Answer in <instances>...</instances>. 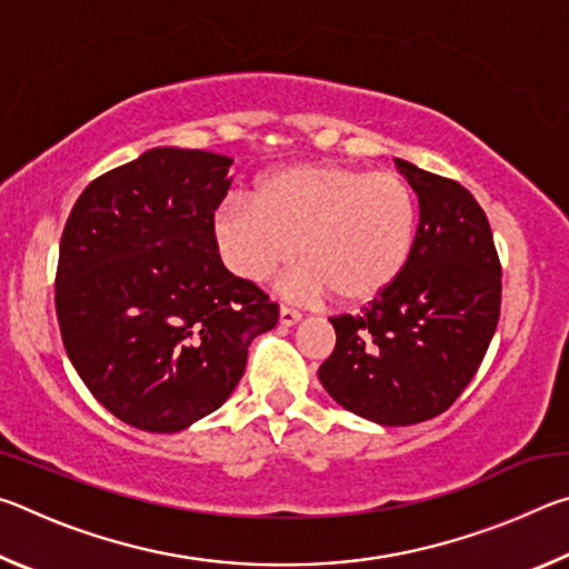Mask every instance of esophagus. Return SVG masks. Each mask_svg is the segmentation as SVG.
Wrapping results in <instances>:
<instances>
[{
    "instance_id": "34e87169",
    "label": "esophagus",
    "mask_w": 569,
    "mask_h": 569,
    "mask_svg": "<svg viewBox=\"0 0 569 569\" xmlns=\"http://www.w3.org/2000/svg\"><path fill=\"white\" fill-rule=\"evenodd\" d=\"M278 321H281V326H293L301 321V313L291 306H281V311H278Z\"/></svg>"
}]
</instances>
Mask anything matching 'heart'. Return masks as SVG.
<instances>
[{
	"label": "heart",
	"mask_w": 569,
	"mask_h": 569,
	"mask_svg": "<svg viewBox=\"0 0 569 569\" xmlns=\"http://www.w3.org/2000/svg\"><path fill=\"white\" fill-rule=\"evenodd\" d=\"M413 226V196L393 172L293 166L258 180L253 206L220 208L213 238L223 263L243 281H266L298 253L306 263L296 276L298 291L361 306L407 268Z\"/></svg>",
	"instance_id": "1"
}]
</instances>
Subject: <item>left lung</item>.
<instances>
[{"label": "left lung", "mask_w": 569, "mask_h": 569, "mask_svg": "<svg viewBox=\"0 0 569 569\" xmlns=\"http://www.w3.org/2000/svg\"><path fill=\"white\" fill-rule=\"evenodd\" d=\"M397 168L419 198L409 263L359 316H333L336 349L319 369L333 401L381 427L447 411L485 359L502 306V266L475 196L407 160Z\"/></svg>", "instance_id": "1"}]
</instances>
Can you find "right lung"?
Instances as JSON below:
<instances>
[{"label":"right lung","mask_w":569,"mask_h":569,"mask_svg":"<svg viewBox=\"0 0 569 569\" xmlns=\"http://www.w3.org/2000/svg\"><path fill=\"white\" fill-rule=\"evenodd\" d=\"M233 160L152 148L77 198L54 306L67 356L104 409L172 435L223 403L278 306L220 261L213 218Z\"/></svg>","instance_id":"right-lung-1"}]
</instances>
